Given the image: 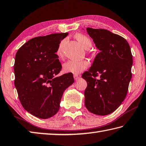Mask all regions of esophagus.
Listing matches in <instances>:
<instances>
[{
  "label": "esophagus",
  "mask_w": 146,
  "mask_h": 146,
  "mask_svg": "<svg viewBox=\"0 0 146 146\" xmlns=\"http://www.w3.org/2000/svg\"><path fill=\"white\" fill-rule=\"evenodd\" d=\"M73 77H74V79H75V80H77L78 79L80 78V76L78 75H73Z\"/></svg>",
  "instance_id": "esophagus-1"
}]
</instances>
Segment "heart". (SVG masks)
Segmentation results:
<instances>
[{"instance_id": "b5f03b06", "label": "heart", "mask_w": 146, "mask_h": 146, "mask_svg": "<svg viewBox=\"0 0 146 146\" xmlns=\"http://www.w3.org/2000/svg\"><path fill=\"white\" fill-rule=\"evenodd\" d=\"M76 39L81 44L85 49L88 50L92 46V42L88 37L82 34H78L76 36ZM64 41L60 42L57 48V54L59 56L62 55V48L64 46ZM89 66V62L86 60H68L63 65V70L66 73H70L77 75L84 71Z\"/></svg>"}]
</instances>
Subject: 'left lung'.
Returning <instances> with one entry per match:
<instances>
[{
	"mask_svg": "<svg viewBox=\"0 0 146 146\" xmlns=\"http://www.w3.org/2000/svg\"><path fill=\"white\" fill-rule=\"evenodd\" d=\"M87 32L100 52L82 75L87 82L85 106L94 114L106 115L114 112L126 96L132 76L131 49L125 39L106 29L87 28Z\"/></svg>",
	"mask_w": 146,
	"mask_h": 146,
	"instance_id": "left-lung-1",
	"label": "left lung"
}]
</instances>
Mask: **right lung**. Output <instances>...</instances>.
<instances>
[{
    "instance_id": "obj_1",
    "label": "right lung",
    "mask_w": 146,
    "mask_h": 146,
    "mask_svg": "<svg viewBox=\"0 0 146 146\" xmlns=\"http://www.w3.org/2000/svg\"><path fill=\"white\" fill-rule=\"evenodd\" d=\"M68 33L36 37L21 46L16 54L15 86L25 110L40 119L57 113L63 92L74 83L72 73L58 74L62 66L57 52Z\"/></svg>"
}]
</instances>
